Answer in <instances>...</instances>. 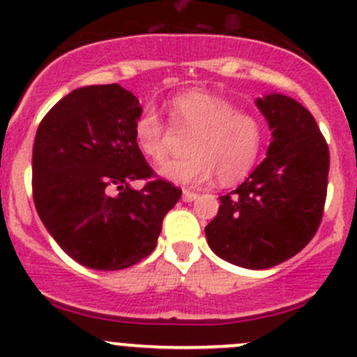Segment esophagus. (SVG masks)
<instances>
[{"label": "esophagus", "mask_w": 357, "mask_h": 357, "mask_svg": "<svg viewBox=\"0 0 357 357\" xmlns=\"http://www.w3.org/2000/svg\"><path fill=\"white\" fill-rule=\"evenodd\" d=\"M199 193L195 192H190V190H183V202H193L197 200Z\"/></svg>", "instance_id": "obj_1"}]
</instances>
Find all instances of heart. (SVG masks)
Segmentation results:
<instances>
[{
  "instance_id": "heart-1",
  "label": "heart",
  "mask_w": 357,
  "mask_h": 357,
  "mask_svg": "<svg viewBox=\"0 0 357 357\" xmlns=\"http://www.w3.org/2000/svg\"><path fill=\"white\" fill-rule=\"evenodd\" d=\"M178 128L192 131L188 155L172 158L158 167L160 178L176 185L202 186L218 176L221 185L243 179L261 155L264 128L255 115L236 110L229 100L190 89L169 102ZM165 122L155 107H146L135 122L139 152L153 162L165 157Z\"/></svg>"
}]
</instances>
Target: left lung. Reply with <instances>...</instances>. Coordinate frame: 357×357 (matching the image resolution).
<instances>
[{"mask_svg":"<svg viewBox=\"0 0 357 357\" xmlns=\"http://www.w3.org/2000/svg\"><path fill=\"white\" fill-rule=\"evenodd\" d=\"M271 129L266 158L228 195L205 226L215 255L266 269L302 250L323 218L330 153L311 112L280 93L255 100Z\"/></svg>","mask_w":357,"mask_h":357,"instance_id":"obj_1","label":"left lung"}]
</instances>
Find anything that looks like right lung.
Wrapping results in <instances>:
<instances>
[{"label":"right lung","instance_id":"add662e5","mask_svg":"<svg viewBox=\"0 0 357 357\" xmlns=\"http://www.w3.org/2000/svg\"><path fill=\"white\" fill-rule=\"evenodd\" d=\"M143 109L119 84L84 86L63 96L39 124L32 192L43 225L79 264L117 271L157 247L164 215L181 190L153 178L135 142Z\"/></svg>","mask_w":357,"mask_h":357}]
</instances>
